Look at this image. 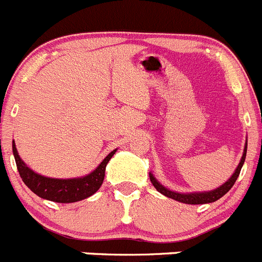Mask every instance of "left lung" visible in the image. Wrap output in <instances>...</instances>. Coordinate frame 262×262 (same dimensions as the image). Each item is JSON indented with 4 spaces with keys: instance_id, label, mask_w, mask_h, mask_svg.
<instances>
[{
    "instance_id": "obj_1",
    "label": "left lung",
    "mask_w": 262,
    "mask_h": 262,
    "mask_svg": "<svg viewBox=\"0 0 262 262\" xmlns=\"http://www.w3.org/2000/svg\"><path fill=\"white\" fill-rule=\"evenodd\" d=\"M246 155H247V141L246 145H244V150H243V156L241 158V162L235 169L234 174L230 177V179H227L222 186H220L218 188L212 189V191H204V192H187V193H182V192H175L171 191V189L166 188L165 186L160 183L157 179L155 178V175L152 172H149V178L152 184L155 186V188L157 189L160 193L165 195L166 198L172 199V200H177L179 203L183 204H191V205H198V204H208V203H214L217 201L218 199H221L224 195H226L227 192L231 189V187L234 186V183L236 182L237 177L241 174V170L243 167L244 161H246Z\"/></svg>"
}]
</instances>
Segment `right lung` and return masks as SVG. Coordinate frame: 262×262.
Instances as JSON below:
<instances>
[{"label":"right lung","mask_w":262,"mask_h":262,"mask_svg":"<svg viewBox=\"0 0 262 262\" xmlns=\"http://www.w3.org/2000/svg\"><path fill=\"white\" fill-rule=\"evenodd\" d=\"M115 152H117V149L110 152L102 160L101 164L90 174L79 177V178L57 179L40 175L33 171L32 169H30L19 156L15 143L13 140V155L15 158L16 167H18L21 181L25 182L26 186L33 193H36L38 198L62 204L76 203V201L84 200V199L90 198L93 193H96L104 182L105 169H106L107 162L115 155Z\"/></svg>","instance_id":"1"}]
</instances>
